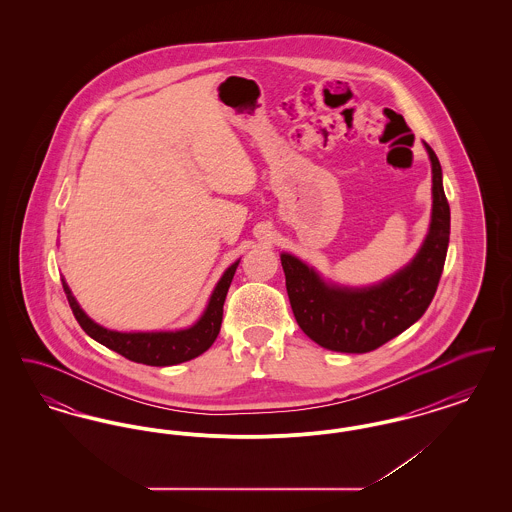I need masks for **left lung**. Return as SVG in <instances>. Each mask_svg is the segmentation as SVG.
<instances>
[{"instance_id":"8db88e82","label":"left lung","mask_w":512,"mask_h":512,"mask_svg":"<svg viewBox=\"0 0 512 512\" xmlns=\"http://www.w3.org/2000/svg\"><path fill=\"white\" fill-rule=\"evenodd\" d=\"M424 147L432 161V220L407 267L368 288H343L324 282L315 268L290 253L280 255L293 317L320 347L340 353L374 351L413 326L432 303L445 265L451 213L438 155L426 142Z\"/></svg>"}]
</instances>
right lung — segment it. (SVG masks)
<instances>
[{
    "mask_svg": "<svg viewBox=\"0 0 512 512\" xmlns=\"http://www.w3.org/2000/svg\"><path fill=\"white\" fill-rule=\"evenodd\" d=\"M238 265L240 261H236L234 265L224 270L219 284L211 293L207 309L203 311V315L194 326L176 330V332H117V330L103 328L80 309L78 301L74 299L73 292L65 280H63V290L67 293L74 318L90 338L109 347L111 351H117L119 355L134 363L147 366L180 365L205 353L213 345V341L217 340L220 324H222V305Z\"/></svg>",
    "mask_w": 512,
    "mask_h": 512,
    "instance_id": "right-lung-1",
    "label": "right lung"
}]
</instances>
